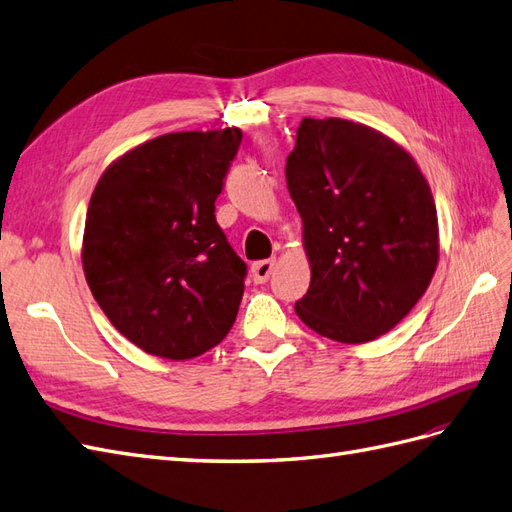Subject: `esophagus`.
Here are the masks:
<instances>
[{
    "mask_svg": "<svg viewBox=\"0 0 512 512\" xmlns=\"http://www.w3.org/2000/svg\"><path fill=\"white\" fill-rule=\"evenodd\" d=\"M272 270H274V261L261 259V261H255V264L251 266V277L255 283H266L270 279Z\"/></svg>",
    "mask_w": 512,
    "mask_h": 512,
    "instance_id": "34e87169",
    "label": "esophagus"
}]
</instances>
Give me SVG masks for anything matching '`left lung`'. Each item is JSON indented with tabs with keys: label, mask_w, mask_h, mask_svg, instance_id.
Listing matches in <instances>:
<instances>
[{
	"label": "left lung",
	"mask_w": 512,
	"mask_h": 512,
	"mask_svg": "<svg viewBox=\"0 0 512 512\" xmlns=\"http://www.w3.org/2000/svg\"><path fill=\"white\" fill-rule=\"evenodd\" d=\"M285 177L311 261L298 318L342 344L391 331L437 268V207L422 170L372 127L303 119Z\"/></svg>",
	"instance_id": "left-lung-1"
}]
</instances>
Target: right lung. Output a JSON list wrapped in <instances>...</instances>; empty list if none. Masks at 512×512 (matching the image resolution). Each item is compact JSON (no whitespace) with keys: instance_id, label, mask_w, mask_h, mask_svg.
I'll return each mask as SVG.
<instances>
[{"instance_id":"add662e5","label":"right lung","mask_w":512,"mask_h":512,"mask_svg":"<svg viewBox=\"0 0 512 512\" xmlns=\"http://www.w3.org/2000/svg\"><path fill=\"white\" fill-rule=\"evenodd\" d=\"M240 129L179 131L119 157L88 205L84 274L103 313L149 355L192 359L227 337L246 264L216 222Z\"/></svg>"}]
</instances>
